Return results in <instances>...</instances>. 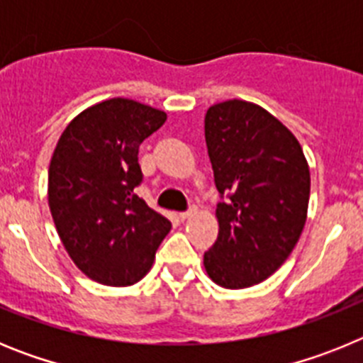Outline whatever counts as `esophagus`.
<instances>
[{"label": "esophagus", "mask_w": 363, "mask_h": 363, "mask_svg": "<svg viewBox=\"0 0 363 363\" xmlns=\"http://www.w3.org/2000/svg\"><path fill=\"white\" fill-rule=\"evenodd\" d=\"M194 211H196V209H194V207H191V209H189V211H184V213H179V218H182V220H187V218L191 216V214L194 213Z\"/></svg>", "instance_id": "obj_1"}]
</instances>
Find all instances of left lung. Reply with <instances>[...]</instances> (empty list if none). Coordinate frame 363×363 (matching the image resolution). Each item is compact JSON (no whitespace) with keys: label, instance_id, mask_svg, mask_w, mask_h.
Wrapping results in <instances>:
<instances>
[{"label":"left lung","instance_id":"left-lung-1","mask_svg":"<svg viewBox=\"0 0 363 363\" xmlns=\"http://www.w3.org/2000/svg\"><path fill=\"white\" fill-rule=\"evenodd\" d=\"M205 142L214 184L218 240L205 271L225 289L267 280L300 240L309 207L311 174L301 145L259 105L229 99L205 114Z\"/></svg>","mask_w":363,"mask_h":363}]
</instances>
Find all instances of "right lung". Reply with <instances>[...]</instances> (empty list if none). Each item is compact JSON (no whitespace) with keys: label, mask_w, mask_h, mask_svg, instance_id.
I'll use <instances>...</instances> for the list:
<instances>
[{"label":"right lung","mask_w":363,"mask_h":363,"mask_svg":"<svg viewBox=\"0 0 363 363\" xmlns=\"http://www.w3.org/2000/svg\"><path fill=\"white\" fill-rule=\"evenodd\" d=\"M158 108L112 98L85 108L63 130L49 167V207L76 267L98 284L127 287L150 271L171 221L134 189L138 150L165 123Z\"/></svg>","instance_id":"right-lung-1"}]
</instances>
